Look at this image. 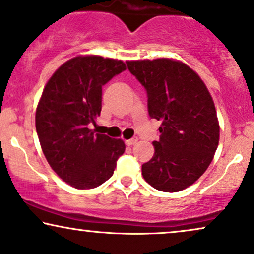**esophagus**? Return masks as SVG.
Here are the masks:
<instances>
[{
    "mask_svg": "<svg viewBox=\"0 0 254 254\" xmlns=\"http://www.w3.org/2000/svg\"><path fill=\"white\" fill-rule=\"evenodd\" d=\"M137 143V137H131V139L126 141L127 146H134V144Z\"/></svg>",
    "mask_w": 254,
    "mask_h": 254,
    "instance_id": "esophagus-1",
    "label": "esophagus"
}]
</instances>
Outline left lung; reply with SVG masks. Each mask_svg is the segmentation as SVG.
<instances>
[{
    "label": "left lung",
    "mask_w": 254,
    "mask_h": 254,
    "mask_svg": "<svg viewBox=\"0 0 254 254\" xmlns=\"http://www.w3.org/2000/svg\"><path fill=\"white\" fill-rule=\"evenodd\" d=\"M147 92L148 113L161 123L155 154L142 164L147 183L176 192L195 183L210 166L219 141L215 104L202 79L181 62H127Z\"/></svg>",
    "instance_id": "left-lung-1"
}]
</instances>
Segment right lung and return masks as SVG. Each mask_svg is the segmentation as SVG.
I'll return each mask as SVG.
<instances>
[{
    "mask_svg": "<svg viewBox=\"0 0 254 254\" xmlns=\"http://www.w3.org/2000/svg\"><path fill=\"white\" fill-rule=\"evenodd\" d=\"M126 70L123 61L85 56L62 65L45 85L36 111L42 150L55 173L71 187L92 189L113 175L123 140L88 126L101 112L103 86Z\"/></svg>",
    "mask_w": 254,
    "mask_h": 254,
    "instance_id": "obj_1",
    "label": "right lung"
}]
</instances>
